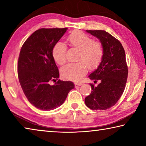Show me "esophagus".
<instances>
[{"label":"esophagus","instance_id":"esophagus-1","mask_svg":"<svg viewBox=\"0 0 146 146\" xmlns=\"http://www.w3.org/2000/svg\"><path fill=\"white\" fill-rule=\"evenodd\" d=\"M81 85H82V82H75V87H78V86H80Z\"/></svg>","mask_w":146,"mask_h":146}]
</instances>
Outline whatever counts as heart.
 <instances>
[{"label":"heart","instance_id":"heart-1","mask_svg":"<svg viewBox=\"0 0 146 146\" xmlns=\"http://www.w3.org/2000/svg\"><path fill=\"white\" fill-rule=\"evenodd\" d=\"M67 40L70 45L79 50L77 56L78 62L69 63L61 69L64 78L71 80H78L90 69L97 68L102 62L104 49L102 44L93 40L83 31L76 30L69 35ZM67 47L62 42H57L54 46L52 55L58 65H63L66 62Z\"/></svg>","mask_w":146,"mask_h":146}]
</instances>
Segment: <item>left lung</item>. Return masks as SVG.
<instances>
[{"label":"left lung","mask_w":146,"mask_h":146,"mask_svg":"<svg viewBox=\"0 0 146 146\" xmlns=\"http://www.w3.org/2000/svg\"><path fill=\"white\" fill-rule=\"evenodd\" d=\"M99 39L104 55L98 68L89 75L91 93L85 98L86 105L92 110H106L119 100L126 84L128 68L125 51L120 41L104 30H86Z\"/></svg>","instance_id":"obj_1"}]
</instances>
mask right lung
Returning a JSON list of instances; mask_svg holds the SVG:
<instances>
[{
	"label": "right lung",
	"mask_w": 146,
	"mask_h": 146,
	"mask_svg": "<svg viewBox=\"0 0 146 146\" xmlns=\"http://www.w3.org/2000/svg\"><path fill=\"white\" fill-rule=\"evenodd\" d=\"M68 28H41L27 39L20 51L17 71L24 95L35 107L53 110L64 103L75 86L71 81L56 80L59 71L52 51ZM51 81L56 82L51 85Z\"/></svg>",
	"instance_id": "1"
}]
</instances>
